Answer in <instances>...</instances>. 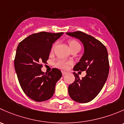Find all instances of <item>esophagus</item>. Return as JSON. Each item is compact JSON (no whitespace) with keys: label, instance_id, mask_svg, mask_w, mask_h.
I'll return each mask as SVG.
<instances>
[{"label":"esophagus","instance_id":"obj_1","mask_svg":"<svg viewBox=\"0 0 124 124\" xmlns=\"http://www.w3.org/2000/svg\"><path fill=\"white\" fill-rule=\"evenodd\" d=\"M66 73H67V71H63V70H62V74L63 75H66Z\"/></svg>","mask_w":124,"mask_h":124}]
</instances>
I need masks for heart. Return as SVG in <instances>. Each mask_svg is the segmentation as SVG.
<instances>
[{"label":"heart","mask_w":124,"mask_h":124,"mask_svg":"<svg viewBox=\"0 0 124 124\" xmlns=\"http://www.w3.org/2000/svg\"><path fill=\"white\" fill-rule=\"evenodd\" d=\"M68 43L71 49L74 48H76V47H81L80 43L75 39H70V40H69ZM54 48V46L52 48V51H53ZM71 64H72V62L71 61L66 60L65 59H58L55 62V66L58 67V68H60L63 70H66Z\"/></svg>","instance_id":"b5f03b06"}]
</instances>
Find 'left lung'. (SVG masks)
I'll return each mask as SVG.
<instances>
[{
	"label": "left lung",
	"mask_w": 124,
	"mask_h": 124,
	"mask_svg": "<svg viewBox=\"0 0 124 124\" xmlns=\"http://www.w3.org/2000/svg\"><path fill=\"white\" fill-rule=\"evenodd\" d=\"M66 34L79 39L84 46V55L74 66V71L86 72V76L82 79L73 73L75 81L69 86V94L75 101L88 103L99 94L108 79L109 71L108 51L100 41L81 31Z\"/></svg>",
	"instance_id": "1"
}]
</instances>
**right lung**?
I'll list each match as a JSON object with an SVG mask.
<instances>
[{
    "label": "right lung",
    "mask_w": 124,
    "mask_h": 124,
    "mask_svg": "<svg viewBox=\"0 0 124 124\" xmlns=\"http://www.w3.org/2000/svg\"><path fill=\"white\" fill-rule=\"evenodd\" d=\"M63 33L42 31L32 34L20 42L16 48L14 67L19 83L24 93L36 101L51 99L56 83L62 76L57 69L53 68L48 74L41 69L49 58L53 43Z\"/></svg>",
    "instance_id": "right-lung-1"
}]
</instances>
